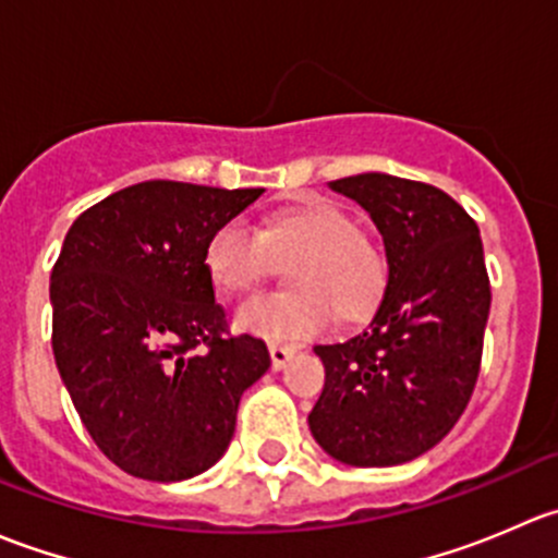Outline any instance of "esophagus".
Returning <instances> with one entry per match:
<instances>
[{
    "label": "esophagus",
    "mask_w": 558,
    "mask_h": 558,
    "mask_svg": "<svg viewBox=\"0 0 558 558\" xmlns=\"http://www.w3.org/2000/svg\"><path fill=\"white\" fill-rule=\"evenodd\" d=\"M294 353H296V345H278V342H272V345H269V359H272L275 369H283Z\"/></svg>",
    "instance_id": "obj_1"
}]
</instances>
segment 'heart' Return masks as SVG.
Returning <instances> with one entry per match:
<instances>
[{"instance_id":"b5f03b06","label":"heart","mask_w":558,"mask_h":558,"mask_svg":"<svg viewBox=\"0 0 558 558\" xmlns=\"http://www.w3.org/2000/svg\"><path fill=\"white\" fill-rule=\"evenodd\" d=\"M202 264L227 296H243L275 264H286L289 291L253 296L234 313V326L269 342H296L318 335L331 320L362 324L378 311L388 289L384 245L353 227L345 207L320 196L278 207L256 232L227 221L207 238Z\"/></svg>"}]
</instances>
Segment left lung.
I'll return each instance as SVG.
<instances>
[{"label":"left lung","instance_id":"8db88e82","mask_svg":"<svg viewBox=\"0 0 558 558\" xmlns=\"http://www.w3.org/2000/svg\"><path fill=\"white\" fill-rule=\"evenodd\" d=\"M384 234L388 289L373 324L315 345L326 384L307 424L351 466H393L435 448L481 373L492 286L477 223L429 183L364 172L331 180Z\"/></svg>","mask_w":558,"mask_h":558}]
</instances>
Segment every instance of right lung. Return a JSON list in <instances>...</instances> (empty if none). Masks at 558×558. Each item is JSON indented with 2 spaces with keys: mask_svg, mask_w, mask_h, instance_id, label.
<instances>
[{
  "mask_svg": "<svg viewBox=\"0 0 558 558\" xmlns=\"http://www.w3.org/2000/svg\"><path fill=\"white\" fill-rule=\"evenodd\" d=\"M264 189L145 180L77 216L50 272L53 356L97 448L143 481L210 470L264 340L232 335L202 264L205 243Z\"/></svg>",
  "mask_w": 558,
  "mask_h": 558,
  "instance_id": "1",
  "label": "right lung"
}]
</instances>
